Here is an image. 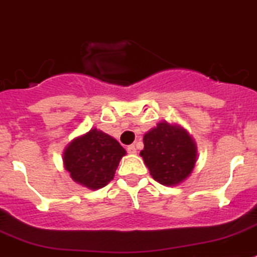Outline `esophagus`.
I'll return each instance as SVG.
<instances>
[{
  "label": "esophagus",
  "instance_id": "esophagus-1",
  "mask_svg": "<svg viewBox=\"0 0 257 257\" xmlns=\"http://www.w3.org/2000/svg\"><path fill=\"white\" fill-rule=\"evenodd\" d=\"M126 151H128V154H131V155L137 154V149H136V146L134 145L128 146V147H126Z\"/></svg>",
  "mask_w": 257,
  "mask_h": 257
}]
</instances>
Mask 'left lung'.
<instances>
[{
    "label": "left lung",
    "instance_id": "left-lung-1",
    "mask_svg": "<svg viewBox=\"0 0 257 257\" xmlns=\"http://www.w3.org/2000/svg\"><path fill=\"white\" fill-rule=\"evenodd\" d=\"M141 151L150 174L164 186H177L189 177L196 160L197 147L186 129L161 121L143 136Z\"/></svg>",
    "mask_w": 257,
    "mask_h": 257
}]
</instances>
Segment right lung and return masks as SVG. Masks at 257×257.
Masks as SVG:
<instances>
[{"label": "right lung", "mask_w": 257, "mask_h": 257, "mask_svg": "<svg viewBox=\"0 0 257 257\" xmlns=\"http://www.w3.org/2000/svg\"><path fill=\"white\" fill-rule=\"evenodd\" d=\"M125 150L108 134L96 128L71 141L64 151V166L78 184L100 189L114 179Z\"/></svg>", "instance_id": "obj_1"}]
</instances>
